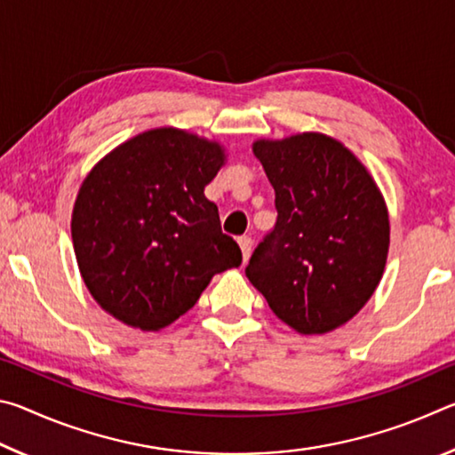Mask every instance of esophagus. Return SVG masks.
I'll return each mask as SVG.
<instances>
[{
  "label": "esophagus",
  "instance_id": "esophagus-1",
  "mask_svg": "<svg viewBox=\"0 0 455 455\" xmlns=\"http://www.w3.org/2000/svg\"><path fill=\"white\" fill-rule=\"evenodd\" d=\"M238 246H241V251H243V259L249 260L251 251H252V238L246 236V235L238 236Z\"/></svg>",
  "mask_w": 455,
  "mask_h": 455
}]
</instances>
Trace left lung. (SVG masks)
Returning <instances> with one entry per match:
<instances>
[{
	"instance_id": "1",
	"label": "left lung",
	"mask_w": 455,
	"mask_h": 455,
	"mask_svg": "<svg viewBox=\"0 0 455 455\" xmlns=\"http://www.w3.org/2000/svg\"><path fill=\"white\" fill-rule=\"evenodd\" d=\"M275 188L276 222L244 273L281 321L321 335L355 317L381 281L387 206L371 174L335 138L257 140Z\"/></svg>"
}]
</instances>
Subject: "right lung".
<instances>
[{"label": "right lung", "mask_w": 455, "mask_h": 455, "mask_svg": "<svg viewBox=\"0 0 455 455\" xmlns=\"http://www.w3.org/2000/svg\"><path fill=\"white\" fill-rule=\"evenodd\" d=\"M225 150L196 134L154 128L92 168L72 212L76 260L90 295L142 331L171 325L217 273L243 263L204 196Z\"/></svg>", "instance_id": "obj_1"}]
</instances>
